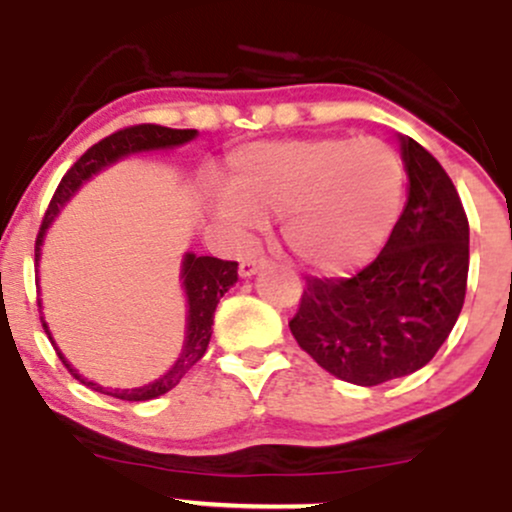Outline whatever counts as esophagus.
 <instances>
[{"label": "esophagus", "mask_w": 512, "mask_h": 512, "mask_svg": "<svg viewBox=\"0 0 512 512\" xmlns=\"http://www.w3.org/2000/svg\"><path fill=\"white\" fill-rule=\"evenodd\" d=\"M264 267V260H257V257H248V260L240 262L238 267V274L243 276V279H250V276L257 274V269Z\"/></svg>", "instance_id": "esophagus-1"}]
</instances>
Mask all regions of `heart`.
I'll list each match as a JSON object with an SVG mask.
<instances>
[{"instance_id": "1", "label": "heart", "mask_w": 512, "mask_h": 512, "mask_svg": "<svg viewBox=\"0 0 512 512\" xmlns=\"http://www.w3.org/2000/svg\"><path fill=\"white\" fill-rule=\"evenodd\" d=\"M402 195V161L383 139H291L252 144L231 158L216 216L233 243L279 216L281 240L298 262L342 272L385 243Z\"/></svg>"}]
</instances>
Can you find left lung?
<instances>
[{
  "mask_svg": "<svg viewBox=\"0 0 512 512\" xmlns=\"http://www.w3.org/2000/svg\"><path fill=\"white\" fill-rule=\"evenodd\" d=\"M407 204L380 255L349 279H308L289 322L296 342L344 383L373 387L424 368L460 317L469 223L443 166L399 137Z\"/></svg>",
  "mask_w": 512,
  "mask_h": 512,
  "instance_id": "left-lung-1",
  "label": "left lung"
}]
</instances>
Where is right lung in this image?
I'll return each mask as SVG.
<instances>
[{
    "mask_svg": "<svg viewBox=\"0 0 512 512\" xmlns=\"http://www.w3.org/2000/svg\"><path fill=\"white\" fill-rule=\"evenodd\" d=\"M197 139V129H170V127H161V125H137V127H127L120 129V132L110 134L105 137L103 142L93 144L91 149L86 151L79 161L74 163L72 168L67 170L60 187H57L55 197H52L48 214H45L43 226H40L38 240H35V267H40V255H43V243L45 236H48V228L52 226V221L60 216V211L67 207L69 199H72L81 187L86 185L88 180L96 178L98 173L108 170L115 163H120L122 158L137 156V154H149V151H170L178 149V146H185L187 142ZM38 272V269H35ZM238 281V262H226L219 260V257H207V255H195V252H185L180 262V286L182 293H185V342H182V349L175 363L170 366L161 378L151 380L142 387H132V390H108V387L93 383V380L84 378V375L76 370L72 363L64 358V354L57 346L55 337H52L48 322L45 317L43 320L45 332H48L52 346H55L57 356L62 358V363L67 366L69 373L74 375L79 383H84L91 390L103 392V395L125 399V402H149V399H156L166 392L173 390L175 385L180 383L182 375L187 373L199 358L204 356L207 351L209 339H211V325H214V313L216 305L223 298V293L231 289L233 284ZM35 284L40 286V274H35ZM38 308L43 310V303L38 301Z\"/></svg>",
    "mask_w": 512,
    "mask_h": 512,
    "instance_id": "right-lung-1",
    "label": "right lung"
}]
</instances>
